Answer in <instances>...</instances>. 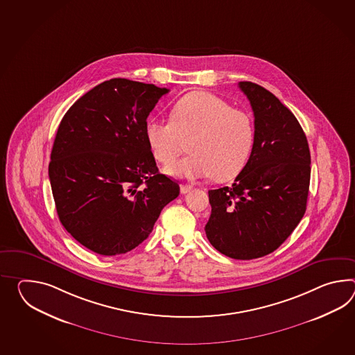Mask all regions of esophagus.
Instances as JSON below:
<instances>
[{
  "instance_id": "1",
  "label": "esophagus",
  "mask_w": 355,
  "mask_h": 355,
  "mask_svg": "<svg viewBox=\"0 0 355 355\" xmlns=\"http://www.w3.org/2000/svg\"><path fill=\"white\" fill-rule=\"evenodd\" d=\"M189 191H192V187L189 184H181L182 193H189Z\"/></svg>"
}]
</instances>
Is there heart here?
Wrapping results in <instances>:
<instances>
[{"label": "heart", "mask_w": 355, "mask_h": 355, "mask_svg": "<svg viewBox=\"0 0 355 355\" xmlns=\"http://www.w3.org/2000/svg\"><path fill=\"white\" fill-rule=\"evenodd\" d=\"M145 135L162 164L174 162L189 142L191 154L166 166V173L191 181H227L241 173L251 157L254 125L247 112L232 108L219 96L192 92L174 104L171 121L150 119Z\"/></svg>", "instance_id": "heart-1"}]
</instances>
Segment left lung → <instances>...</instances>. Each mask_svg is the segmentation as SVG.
<instances>
[{
  "instance_id": "obj_1",
  "label": "left lung",
  "mask_w": 355,
  "mask_h": 355,
  "mask_svg": "<svg viewBox=\"0 0 355 355\" xmlns=\"http://www.w3.org/2000/svg\"><path fill=\"white\" fill-rule=\"evenodd\" d=\"M251 103L254 144L230 187L209 191V242L236 260L274 252L292 234L307 207L311 154L298 119L265 87L241 81Z\"/></svg>"
}]
</instances>
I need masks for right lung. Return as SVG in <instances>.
I'll use <instances>...</instances> for the list:
<instances>
[{"label":"right lung","mask_w":355,"mask_h":355,"mask_svg":"<svg viewBox=\"0 0 355 355\" xmlns=\"http://www.w3.org/2000/svg\"><path fill=\"white\" fill-rule=\"evenodd\" d=\"M169 90L110 79L73 103L57 130L49 181L60 221L103 256L142 243L180 186L159 173L146 119Z\"/></svg>","instance_id":"obj_1"}]
</instances>
